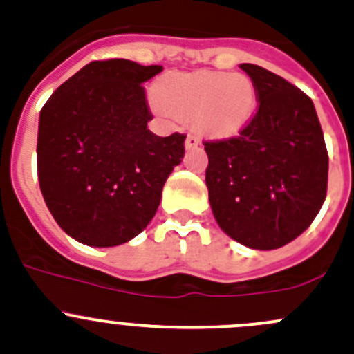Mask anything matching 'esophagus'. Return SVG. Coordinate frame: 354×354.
<instances>
[{
  "instance_id": "1",
  "label": "esophagus",
  "mask_w": 354,
  "mask_h": 354,
  "mask_svg": "<svg viewBox=\"0 0 354 354\" xmlns=\"http://www.w3.org/2000/svg\"><path fill=\"white\" fill-rule=\"evenodd\" d=\"M198 144H200V140H198V137L197 135H187V140H185V147L188 149V151H190V149H195V147H198Z\"/></svg>"
}]
</instances>
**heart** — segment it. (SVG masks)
Wrapping results in <instances>:
<instances>
[{"mask_svg":"<svg viewBox=\"0 0 354 354\" xmlns=\"http://www.w3.org/2000/svg\"><path fill=\"white\" fill-rule=\"evenodd\" d=\"M156 108L178 120H194L200 133L212 138L236 135L255 113L252 78L226 71L171 73L156 85Z\"/></svg>","mask_w":354,"mask_h":354,"instance_id":"heart-1","label":"heart"}]
</instances>
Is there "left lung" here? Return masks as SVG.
<instances>
[{
  "label": "left lung",
  "mask_w": 354,
  "mask_h": 354,
  "mask_svg": "<svg viewBox=\"0 0 354 354\" xmlns=\"http://www.w3.org/2000/svg\"><path fill=\"white\" fill-rule=\"evenodd\" d=\"M259 111L238 137L203 142L205 183L221 230L255 250L281 248L312 224L327 195L329 156L312 99L262 66Z\"/></svg>",
  "instance_id": "1"
}]
</instances>
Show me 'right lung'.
Wrapping results in <instances>:
<instances>
[{
	"label": "right lung",
	"mask_w": 354,
	"mask_h": 354,
	"mask_svg": "<svg viewBox=\"0 0 354 354\" xmlns=\"http://www.w3.org/2000/svg\"><path fill=\"white\" fill-rule=\"evenodd\" d=\"M162 66L92 62L59 85L39 116L37 176L56 223L108 248L147 227L187 135L157 137L142 84Z\"/></svg>",
	"instance_id": "add662e5"
}]
</instances>
